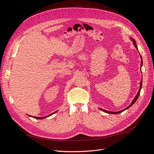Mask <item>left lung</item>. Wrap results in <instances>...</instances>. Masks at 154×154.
Listing matches in <instances>:
<instances>
[{
    "instance_id": "obj_1",
    "label": "left lung",
    "mask_w": 154,
    "mask_h": 154,
    "mask_svg": "<svg viewBox=\"0 0 154 154\" xmlns=\"http://www.w3.org/2000/svg\"><path fill=\"white\" fill-rule=\"evenodd\" d=\"M131 40H132V41L133 42V44H134V45L135 46V47L136 48V49L137 50V51H138V48H137V45H136V42H135V40L134 39V38H131ZM140 58H141V64H140V68L142 67V57H141V55H140ZM140 69H141V68H140ZM142 80H141V81H140V89H139V91H138V93H137V95L135 96V97L134 98V99L132 100V103H131V104L129 106H128L127 107L125 108V109H123V110H122V111H117V112H111V111H106V110H104V109H101V108H99V109H101V111H104V112H107V113H109V114H119V113H121V112H123L124 111H125V110H126V109H129V108L130 107H131L134 103H135V102L137 101V99H138V97H139V95H140V90H141V88H142Z\"/></svg>"
}]
</instances>
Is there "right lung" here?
<instances>
[{
    "label": "right lung",
    "mask_w": 154,
    "mask_h": 154,
    "mask_svg": "<svg viewBox=\"0 0 154 154\" xmlns=\"http://www.w3.org/2000/svg\"><path fill=\"white\" fill-rule=\"evenodd\" d=\"M57 112V111H55V112H53V113H52V114H50V115H48V116H45V117H35V116H33V118L37 119H44V118H46V117H48V116H51L52 114H53L54 113H55V112ZM29 116L32 117V116H30V115H29Z\"/></svg>",
    "instance_id": "obj_1"
}]
</instances>
